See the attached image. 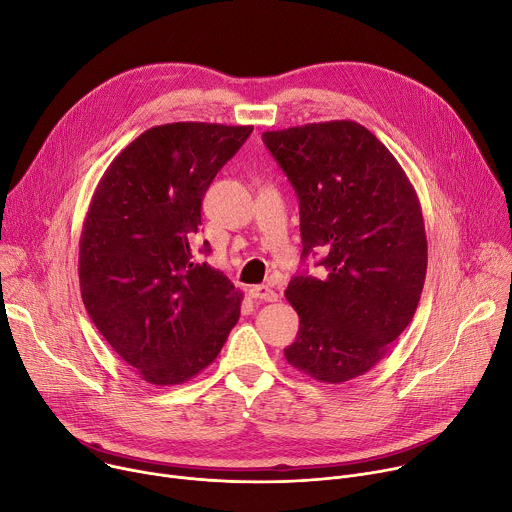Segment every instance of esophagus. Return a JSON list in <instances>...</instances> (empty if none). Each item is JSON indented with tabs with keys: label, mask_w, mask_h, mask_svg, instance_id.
<instances>
[{
	"label": "esophagus",
	"mask_w": 512,
	"mask_h": 512,
	"mask_svg": "<svg viewBox=\"0 0 512 512\" xmlns=\"http://www.w3.org/2000/svg\"><path fill=\"white\" fill-rule=\"evenodd\" d=\"M249 296L255 298V300H263V302H275L277 298H280L273 288H267V286H253V288H249Z\"/></svg>",
	"instance_id": "34e87169"
}]
</instances>
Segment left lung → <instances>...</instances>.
Listing matches in <instances>:
<instances>
[{
  "instance_id": "8db88e82",
  "label": "left lung",
  "mask_w": 512,
  "mask_h": 512,
  "mask_svg": "<svg viewBox=\"0 0 512 512\" xmlns=\"http://www.w3.org/2000/svg\"><path fill=\"white\" fill-rule=\"evenodd\" d=\"M263 143L298 194L302 257L327 253V275L288 284L300 329L284 355L318 382H349L388 353L421 300V202L394 155L353 120L269 130Z\"/></svg>"
}]
</instances>
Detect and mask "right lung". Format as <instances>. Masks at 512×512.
<instances>
[{"mask_svg":"<svg viewBox=\"0 0 512 512\" xmlns=\"http://www.w3.org/2000/svg\"><path fill=\"white\" fill-rule=\"evenodd\" d=\"M251 132L153 126L110 163L91 198L79 241L81 298L110 347L153 386L198 376L241 316L243 294L194 261L190 243L212 179Z\"/></svg>","mask_w":512,"mask_h":512,"instance_id":"add662e5","label":"right lung"}]
</instances>
